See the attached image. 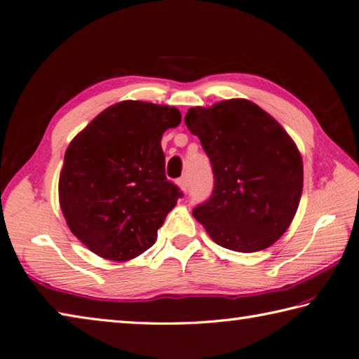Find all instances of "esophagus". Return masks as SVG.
Returning <instances> with one entry per match:
<instances>
[{
  "label": "esophagus",
  "mask_w": 359,
  "mask_h": 359,
  "mask_svg": "<svg viewBox=\"0 0 359 359\" xmlns=\"http://www.w3.org/2000/svg\"><path fill=\"white\" fill-rule=\"evenodd\" d=\"M179 187L182 191H187L188 187H190V179H188V175H182L180 180H179Z\"/></svg>",
  "instance_id": "obj_1"
}]
</instances>
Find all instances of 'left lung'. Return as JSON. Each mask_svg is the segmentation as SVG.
I'll list each match as a JSON object with an SVG mask.
<instances>
[{
	"mask_svg": "<svg viewBox=\"0 0 359 359\" xmlns=\"http://www.w3.org/2000/svg\"><path fill=\"white\" fill-rule=\"evenodd\" d=\"M185 123L213 169V193L193 217L215 243L238 252L271 246L287 231L303 191V160L276 119L246 99L190 108Z\"/></svg>",
	"mask_w": 359,
	"mask_h": 359,
	"instance_id": "8db88e82",
	"label": "left lung"
}]
</instances>
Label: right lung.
<instances>
[{
	"label": "right lung",
	"mask_w": 359,
	"mask_h": 359,
	"mask_svg": "<svg viewBox=\"0 0 359 359\" xmlns=\"http://www.w3.org/2000/svg\"><path fill=\"white\" fill-rule=\"evenodd\" d=\"M174 107L123 100L78 133L64 155L60 204L74 236L97 256L126 262L149 250L182 198L166 179L161 136Z\"/></svg>",
	"instance_id": "1"
}]
</instances>
